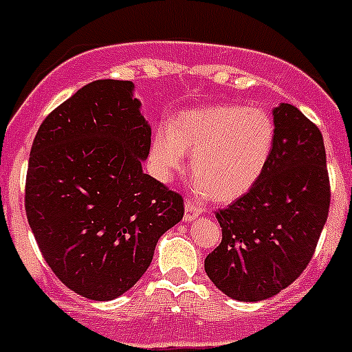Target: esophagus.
Listing matches in <instances>:
<instances>
[{"mask_svg": "<svg viewBox=\"0 0 352 352\" xmlns=\"http://www.w3.org/2000/svg\"><path fill=\"white\" fill-rule=\"evenodd\" d=\"M203 213V206L199 203H195V201H192V199H188L185 203V220L186 222H190V220L197 219L199 214Z\"/></svg>", "mask_w": 352, "mask_h": 352, "instance_id": "1", "label": "esophagus"}]
</instances>
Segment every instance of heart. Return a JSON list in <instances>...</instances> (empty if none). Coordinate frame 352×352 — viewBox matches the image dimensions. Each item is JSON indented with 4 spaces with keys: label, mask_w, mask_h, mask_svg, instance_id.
<instances>
[{
    "label": "heart",
    "mask_w": 352,
    "mask_h": 352,
    "mask_svg": "<svg viewBox=\"0 0 352 352\" xmlns=\"http://www.w3.org/2000/svg\"><path fill=\"white\" fill-rule=\"evenodd\" d=\"M275 142L273 120L261 107L210 105L179 114L155 132L149 167L162 182L183 169L192 151V186L214 201H232L259 179Z\"/></svg>",
    "instance_id": "obj_1"
}]
</instances>
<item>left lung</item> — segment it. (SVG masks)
<instances>
[{
    "instance_id": "obj_1",
    "label": "left lung",
    "mask_w": 352,
    "mask_h": 352,
    "mask_svg": "<svg viewBox=\"0 0 352 352\" xmlns=\"http://www.w3.org/2000/svg\"><path fill=\"white\" fill-rule=\"evenodd\" d=\"M275 142L254 186L214 213L222 241L204 261L210 280L238 301H261L309 266L329 211L321 130L291 104L273 111Z\"/></svg>"
}]
</instances>
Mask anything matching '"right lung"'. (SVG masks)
<instances>
[{
	"label": "right lung",
	"mask_w": 352,
	"mask_h": 352,
	"mask_svg": "<svg viewBox=\"0 0 352 352\" xmlns=\"http://www.w3.org/2000/svg\"><path fill=\"white\" fill-rule=\"evenodd\" d=\"M151 129L130 80H93L42 121L26 174V217L45 263L84 298L121 296L183 219L178 192L142 173Z\"/></svg>",
	"instance_id": "add662e5"
}]
</instances>
